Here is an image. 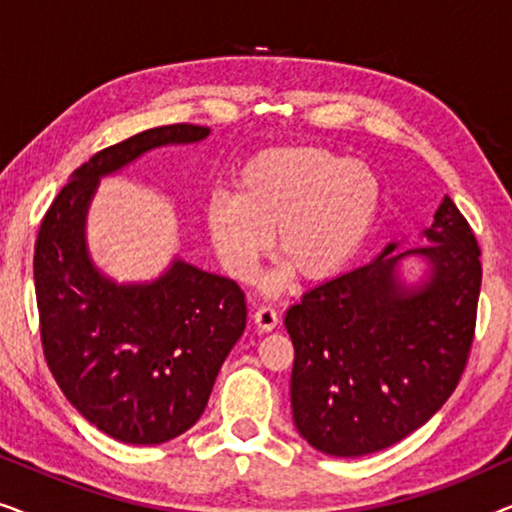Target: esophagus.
<instances>
[{
  "instance_id": "34e87169",
  "label": "esophagus",
  "mask_w": 512,
  "mask_h": 512,
  "mask_svg": "<svg viewBox=\"0 0 512 512\" xmlns=\"http://www.w3.org/2000/svg\"><path fill=\"white\" fill-rule=\"evenodd\" d=\"M279 319H282V317H279V312L272 305H261L254 312V321H256L258 331H265V333L272 331V328H277Z\"/></svg>"
}]
</instances>
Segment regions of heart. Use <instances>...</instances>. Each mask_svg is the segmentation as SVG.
I'll use <instances>...</instances> for the list:
<instances>
[{
	"mask_svg": "<svg viewBox=\"0 0 512 512\" xmlns=\"http://www.w3.org/2000/svg\"><path fill=\"white\" fill-rule=\"evenodd\" d=\"M237 195L214 193L205 221L223 268L249 282L277 251L307 282L354 261L382 207V181L366 163L321 146H272L237 172Z\"/></svg>",
	"mask_w": 512,
	"mask_h": 512,
	"instance_id": "obj_1",
	"label": "heart"
}]
</instances>
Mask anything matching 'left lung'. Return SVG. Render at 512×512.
Masks as SVG:
<instances>
[{
    "instance_id": "8db88e82",
    "label": "left lung",
    "mask_w": 512,
    "mask_h": 512,
    "mask_svg": "<svg viewBox=\"0 0 512 512\" xmlns=\"http://www.w3.org/2000/svg\"><path fill=\"white\" fill-rule=\"evenodd\" d=\"M426 240L314 286L284 324L296 359L291 408L300 436L333 457L398 443L452 396L471 354L482 282L480 247L464 214L440 202ZM424 255L430 277L408 290L395 265Z\"/></svg>"
}]
</instances>
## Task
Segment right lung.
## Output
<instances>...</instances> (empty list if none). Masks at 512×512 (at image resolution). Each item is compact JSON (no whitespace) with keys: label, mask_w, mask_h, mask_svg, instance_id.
Segmentation results:
<instances>
[{"label":"right lung","mask_w":512,"mask_h":512,"mask_svg":"<svg viewBox=\"0 0 512 512\" xmlns=\"http://www.w3.org/2000/svg\"><path fill=\"white\" fill-rule=\"evenodd\" d=\"M207 135L205 125H160L97 151L62 186L34 244L48 368L67 401L121 443L160 445L198 422L247 326V303L233 279L184 261L151 284L118 286L90 263L86 212L104 174Z\"/></svg>","instance_id":"obj_1"}]
</instances>
